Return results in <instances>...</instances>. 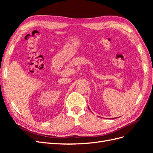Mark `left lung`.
I'll return each mask as SVG.
<instances>
[{
	"label": "left lung",
	"instance_id": "left-lung-1",
	"mask_svg": "<svg viewBox=\"0 0 153 153\" xmlns=\"http://www.w3.org/2000/svg\"><path fill=\"white\" fill-rule=\"evenodd\" d=\"M88 108H89V106H88ZM89 110H90V108H89ZM116 118H117V117H116ZM114 119H115V118H114ZM112 119H113V118H112Z\"/></svg>",
	"mask_w": 153,
	"mask_h": 153
}]
</instances>
